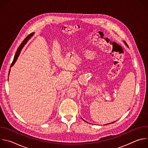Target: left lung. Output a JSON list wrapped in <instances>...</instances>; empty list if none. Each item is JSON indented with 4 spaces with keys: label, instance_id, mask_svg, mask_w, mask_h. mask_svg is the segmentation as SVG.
Wrapping results in <instances>:
<instances>
[{
    "label": "left lung",
    "instance_id": "1",
    "mask_svg": "<svg viewBox=\"0 0 148 148\" xmlns=\"http://www.w3.org/2000/svg\"><path fill=\"white\" fill-rule=\"evenodd\" d=\"M126 46H128V45H126ZM112 122V123H114V122Z\"/></svg>",
    "mask_w": 148,
    "mask_h": 148
}]
</instances>
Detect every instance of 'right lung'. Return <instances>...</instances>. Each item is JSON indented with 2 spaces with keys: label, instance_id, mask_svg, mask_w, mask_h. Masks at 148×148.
<instances>
[{
  "label": "right lung",
  "instance_id": "right-lung-1",
  "mask_svg": "<svg viewBox=\"0 0 148 148\" xmlns=\"http://www.w3.org/2000/svg\"><path fill=\"white\" fill-rule=\"evenodd\" d=\"M33 34H34V33H32L30 34L29 36H27V37H26V38H25V40L22 41V43L20 44V45L19 47H18V49H17V51H16V54H15L14 57V59H13V60L12 63L11 64L10 67H12L14 65V64L16 62V60H17V58H18V56H19V54H20V53L21 50H22V49L23 47H24L25 45L27 43V40H29V38L31 36H32ZM9 73H10V70H9Z\"/></svg>",
  "mask_w": 148,
  "mask_h": 148
}]
</instances>
